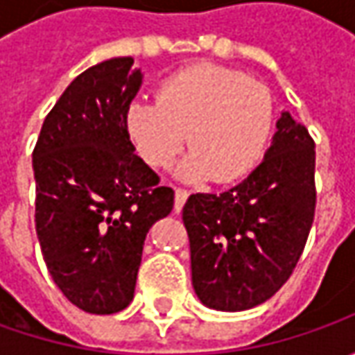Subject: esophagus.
Segmentation results:
<instances>
[{"instance_id":"esophagus-1","label":"esophagus","mask_w":355,"mask_h":355,"mask_svg":"<svg viewBox=\"0 0 355 355\" xmlns=\"http://www.w3.org/2000/svg\"><path fill=\"white\" fill-rule=\"evenodd\" d=\"M187 198H189V191L187 189H182V187L175 189V211H182V207H184L185 199Z\"/></svg>"}]
</instances>
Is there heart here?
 I'll return each instance as SVG.
<instances>
[{
  "instance_id": "b5f03b06",
  "label": "heart",
  "mask_w": 355,
  "mask_h": 355,
  "mask_svg": "<svg viewBox=\"0 0 355 355\" xmlns=\"http://www.w3.org/2000/svg\"><path fill=\"white\" fill-rule=\"evenodd\" d=\"M272 126L268 87L213 62L173 73L157 87V103L138 98L126 110L130 140L154 170L173 166L189 140L193 152L180 168L187 182L245 178L265 156Z\"/></svg>"
}]
</instances>
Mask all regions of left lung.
Here are the masks:
<instances>
[{
  "mask_svg": "<svg viewBox=\"0 0 355 355\" xmlns=\"http://www.w3.org/2000/svg\"><path fill=\"white\" fill-rule=\"evenodd\" d=\"M316 148L304 124L282 112L265 159L223 193L184 205L191 280L205 306L263 304L291 279L316 211Z\"/></svg>",
  "mask_w": 355,
  "mask_h": 355,
  "instance_id": "1",
  "label": "left lung"
}]
</instances>
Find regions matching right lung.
<instances>
[{
	"label": "right lung",
	"mask_w": 355,
	"mask_h": 355,
	"mask_svg": "<svg viewBox=\"0 0 355 355\" xmlns=\"http://www.w3.org/2000/svg\"><path fill=\"white\" fill-rule=\"evenodd\" d=\"M132 57L76 76L45 118L33 150L35 229L55 284L90 314L134 298L150 227L173 189L134 152L126 110L142 85Z\"/></svg>",
	"instance_id": "add662e5"
}]
</instances>
